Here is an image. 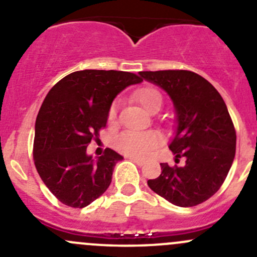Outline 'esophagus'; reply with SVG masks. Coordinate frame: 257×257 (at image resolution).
I'll return each mask as SVG.
<instances>
[{
	"instance_id": "34e87169",
	"label": "esophagus",
	"mask_w": 257,
	"mask_h": 257,
	"mask_svg": "<svg viewBox=\"0 0 257 257\" xmlns=\"http://www.w3.org/2000/svg\"><path fill=\"white\" fill-rule=\"evenodd\" d=\"M129 159H131L132 162L136 163L137 165H139V167H142V165H144V164H145L144 160H143V159H141V158H134V157H131V158H129Z\"/></svg>"
}]
</instances>
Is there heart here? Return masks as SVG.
<instances>
[{
	"label": "heart",
	"instance_id": "b5f03b06",
	"mask_svg": "<svg viewBox=\"0 0 257 257\" xmlns=\"http://www.w3.org/2000/svg\"><path fill=\"white\" fill-rule=\"evenodd\" d=\"M136 98L147 110L152 112L157 105H162V95L157 89L145 87L136 93ZM116 118V104L108 112V121L114 123ZM163 138L157 131H128L115 139V148L123 154L134 158L149 157L160 144Z\"/></svg>",
	"mask_w": 257,
	"mask_h": 257
}]
</instances>
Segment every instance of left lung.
<instances>
[{
  "label": "left lung",
  "mask_w": 257,
  "mask_h": 257,
  "mask_svg": "<svg viewBox=\"0 0 257 257\" xmlns=\"http://www.w3.org/2000/svg\"><path fill=\"white\" fill-rule=\"evenodd\" d=\"M169 94L177 129L169 149L185 158L183 167L162 163V174L148 180L154 193L181 208L211 198L227 177L236 150V132L224 99L208 82L190 71L139 72Z\"/></svg>",
  "instance_id": "1"
}]
</instances>
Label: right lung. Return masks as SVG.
<instances>
[{"label":"right lung","mask_w":257,"mask_h":257,"mask_svg":"<svg viewBox=\"0 0 257 257\" xmlns=\"http://www.w3.org/2000/svg\"><path fill=\"white\" fill-rule=\"evenodd\" d=\"M142 80L129 72L84 69L62 78L46 95L36 119L33 158L43 183L64 205L84 208L110 185L123 157L107 148L94 159L87 147L107 125L114 98Z\"/></svg>","instance_id":"add662e5"}]
</instances>
